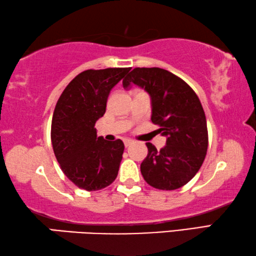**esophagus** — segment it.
<instances>
[{"instance_id":"obj_1","label":"esophagus","mask_w":256,"mask_h":256,"mask_svg":"<svg viewBox=\"0 0 256 256\" xmlns=\"http://www.w3.org/2000/svg\"><path fill=\"white\" fill-rule=\"evenodd\" d=\"M133 144V141L132 140H130V139H125L124 140V144H125V147H130V146H131Z\"/></svg>"}]
</instances>
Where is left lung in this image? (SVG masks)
Listing matches in <instances>:
<instances>
[{"instance_id": "obj_1", "label": "left lung", "mask_w": 256, "mask_h": 256, "mask_svg": "<svg viewBox=\"0 0 256 256\" xmlns=\"http://www.w3.org/2000/svg\"><path fill=\"white\" fill-rule=\"evenodd\" d=\"M132 84L148 92L152 122L166 136L160 152L147 144L141 174L156 189H179L200 171L208 152V124L200 101L184 80L163 68H134L123 80L125 88Z\"/></svg>"}]
</instances>
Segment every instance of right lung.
Listing matches in <instances>:
<instances>
[{"mask_svg":"<svg viewBox=\"0 0 256 256\" xmlns=\"http://www.w3.org/2000/svg\"><path fill=\"white\" fill-rule=\"evenodd\" d=\"M130 70H84L67 85L56 104L51 123L52 147L64 176L80 189H104L118 174L123 141L96 136L94 125L106 112L112 88Z\"/></svg>","mask_w":256,"mask_h":256,"instance_id":"right-lung-1","label":"right lung"}]
</instances>
